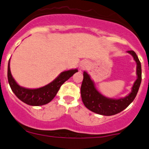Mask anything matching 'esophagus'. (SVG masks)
<instances>
[{
    "mask_svg": "<svg viewBox=\"0 0 149 149\" xmlns=\"http://www.w3.org/2000/svg\"><path fill=\"white\" fill-rule=\"evenodd\" d=\"M88 63L86 61H84L81 62V64H80V70H85L88 67Z\"/></svg>",
    "mask_w": 149,
    "mask_h": 149,
    "instance_id": "esophagus-1",
    "label": "esophagus"
}]
</instances>
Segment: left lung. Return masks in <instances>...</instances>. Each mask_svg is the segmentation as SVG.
I'll list each match as a JSON object with an SVG mask.
<instances>
[{"mask_svg": "<svg viewBox=\"0 0 149 149\" xmlns=\"http://www.w3.org/2000/svg\"><path fill=\"white\" fill-rule=\"evenodd\" d=\"M136 63L137 79L127 95L119 98H112L103 95L98 91L95 83L86 71L84 72V79L81 87V94L84 106L91 111L103 116H113L128 107L136 96L141 83V65L134 51H128Z\"/></svg>", "mask_w": 149, "mask_h": 149, "instance_id": "obj_1", "label": "left lung"}]
</instances>
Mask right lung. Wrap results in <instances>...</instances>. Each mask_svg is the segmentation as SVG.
Returning <instances> with one entry per match:
<instances>
[{"mask_svg":"<svg viewBox=\"0 0 149 149\" xmlns=\"http://www.w3.org/2000/svg\"><path fill=\"white\" fill-rule=\"evenodd\" d=\"M10 60L8 65V80L10 88L21 101L30 106H43L51 102L57 94L62 84L69 79L75 73L79 71L77 68L64 70L54 81L44 86L37 88H29L21 86L13 77L10 68Z\"/></svg>","mask_w":149,"mask_h":149,"instance_id":"1","label":"right lung"}]
</instances>
